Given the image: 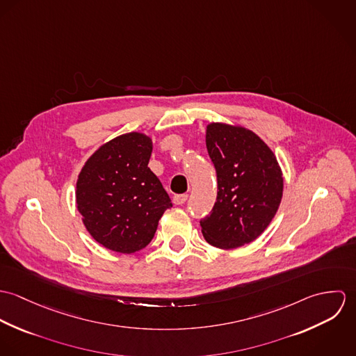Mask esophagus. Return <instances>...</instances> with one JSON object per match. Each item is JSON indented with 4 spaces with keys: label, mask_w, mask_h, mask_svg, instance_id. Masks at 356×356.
Returning a JSON list of instances; mask_svg holds the SVG:
<instances>
[{
    "label": "esophagus",
    "mask_w": 356,
    "mask_h": 356,
    "mask_svg": "<svg viewBox=\"0 0 356 356\" xmlns=\"http://www.w3.org/2000/svg\"><path fill=\"white\" fill-rule=\"evenodd\" d=\"M172 200H174V204L182 205V204H185V202L188 200V195H175Z\"/></svg>",
    "instance_id": "1"
}]
</instances>
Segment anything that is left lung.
I'll return each mask as SVG.
<instances>
[{
    "label": "left lung",
    "instance_id": "left-lung-1",
    "mask_svg": "<svg viewBox=\"0 0 356 356\" xmlns=\"http://www.w3.org/2000/svg\"><path fill=\"white\" fill-rule=\"evenodd\" d=\"M205 144L216 170L218 196L200 220L204 238L220 250L250 244L270 225L282 199L277 157L259 136L241 126L209 123Z\"/></svg>",
    "mask_w": 356,
    "mask_h": 356
}]
</instances>
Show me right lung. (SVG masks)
Here are the masks:
<instances>
[{
  "instance_id": "1",
  "label": "right lung",
  "mask_w": 356,
  "mask_h": 356,
  "mask_svg": "<svg viewBox=\"0 0 356 356\" xmlns=\"http://www.w3.org/2000/svg\"><path fill=\"white\" fill-rule=\"evenodd\" d=\"M152 140L122 134L93 153L76 181V205L90 236L105 248L134 254L145 248L164 211L172 207L148 167Z\"/></svg>"
}]
</instances>
